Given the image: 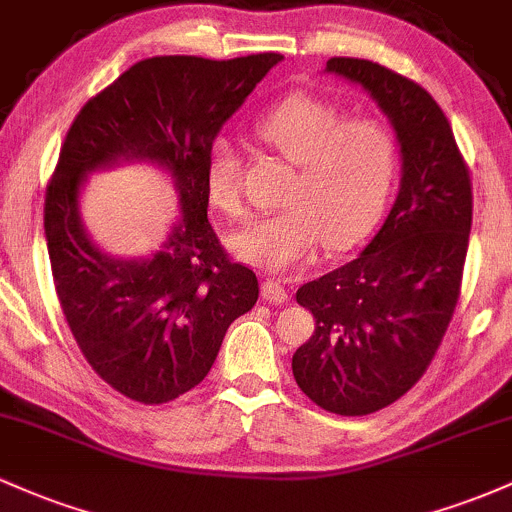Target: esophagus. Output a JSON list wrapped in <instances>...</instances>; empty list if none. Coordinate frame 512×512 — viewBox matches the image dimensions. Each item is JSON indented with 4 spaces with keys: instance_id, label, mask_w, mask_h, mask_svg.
<instances>
[{
    "instance_id": "esophagus-1",
    "label": "esophagus",
    "mask_w": 512,
    "mask_h": 512,
    "mask_svg": "<svg viewBox=\"0 0 512 512\" xmlns=\"http://www.w3.org/2000/svg\"><path fill=\"white\" fill-rule=\"evenodd\" d=\"M262 299L269 303H284L289 299V294H286L284 284L279 279H265L262 282Z\"/></svg>"
}]
</instances>
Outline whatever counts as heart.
<instances>
[{"label": "heart", "mask_w": 512, "mask_h": 512, "mask_svg": "<svg viewBox=\"0 0 512 512\" xmlns=\"http://www.w3.org/2000/svg\"><path fill=\"white\" fill-rule=\"evenodd\" d=\"M257 136L296 165L284 204L230 235V250L265 272L306 265L320 243H359L386 209L398 177V140L384 121L347 119L313 94H291L257 121ZM209 204L223 216L243 213V162L228 138L209 145L204 162Z\"/></svg>", "instance_id": "obj_1"}]
</instances>
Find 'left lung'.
Masks as SVG:
<instances>
[{
    "label": "left lung",
    "mask_w": 512,
    "mask_h": 512,
    "mask_svg": "<svg viewBox=\"0 0 512 512\" xmlns=\"http://www.w3.org/2000/svg\"><path fill=\"white\" fill-rule=\"evenodd\" d=\"M325 70L362 84L389 116L403 174L372 243L296 291L316 330L291 369L323 411L369 415L418 384L445 338L462 289L474 196L452 126L420 84L359 58H330Z\"/></svg>",
    "instance_id": "8db88e82"
}]
</instances>
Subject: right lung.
Returning <instances> with one entry per match:
<instances>
[{
    "instance_id": "1",
    "label": "right lung",
    "mask_w": 512,
    "mask_h": 512,
    "mask_svg": "<svg viewBox=\"0 0 512 512\" xmlns=\"http://www.w3.org/2000/svg\"><path fill=\"white\" fill-rule=\"evenodd\" d=\"M279 60H140L67 131L43 216L55 291L89 367L131 401L157 406L201 384L228 325L255 306V272L230 260L206 216L204 162L223 123ZM121 159L155 161L180 192L183 218L145 261L104 256L79 218L83 177Z\"/></svg>"
}]
</instances>
